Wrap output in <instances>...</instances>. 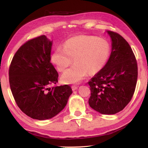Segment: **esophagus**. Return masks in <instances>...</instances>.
<instances>
[{"label": "esophagus", "mask_w": 148, "mask_h": 148, "mask_svg": "<svg viewBox=\"0 0 148 148\" xmlns=\"http://www.w3.org/2000/svg\"><path fill=\"white\" fill-rule=\"evenodd\" d=\"M78 86H77V85H73L72 86H71V88H72V90L73 91H75L76 89H77L78 88Z\"/></svg>", "instance_id": "34e87169"}]
</instances>
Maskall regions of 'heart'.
I'll list each match as a JSON object with an SVG mask.
<instances>
[{
  "label": "heart",
  "mask_w": 148,
  "mask_h": 148,
  "mask_svg": "<svg viewBox=\"0 0 148 148\" xmlns=\"http://www.w3.org/2000/svg\"><path fill=\"white\" fill-rule=\"evenodd\" d=\"M110 53L109 42L93 36L79 35L67 39L64 47L58 46L51 59L58 70L65 71L74 62L71 68L62 76L65 83L81 82L88 74H95L106 65Z\"/></svg>",
  "instance_id": "b5f03b06"
}]
</instances>
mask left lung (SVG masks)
<instances>
[{"label":"left lung","instance_id":"obj_1","mask_svg":"<svg viewBox=\"0 0 148 148\" xmlns=\"http://www.w3.org/2000/svg\"><path fill=\"white\" fill-rule=\"evenodd\" d=\"M112 41L108 62L88 82L91 96L89 104L102 114H115L122 110L132 100L138 78L135 54L122 36L107 31Z\"/></svg>","mask_w":148,"mask_h":148}]
</instances>
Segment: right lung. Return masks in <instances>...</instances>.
I'll return each mask as SVG.
<instances>
[{
  "instance_id": "right-lung-1",
  "label": "right lung",
  "mask_w": 148,
  "mask_h": 148,
  "mask_svg": "<svg viewBox=\"0 0 148 148\" xmlns=\"http://www.w3.org/2000/svg\"><path fill=\"white\" fill-rule=\"evenodd\" d=\"M52 41L41 35L28 40L16 51L8 75L18 107L36 120L51 119L64 109L72 93L68 84L49 87L58 82L59 74L51 62Z\"/></svg>"
}]
</instances>
